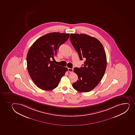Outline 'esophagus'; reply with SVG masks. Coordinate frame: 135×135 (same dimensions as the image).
<instances>
[{"mask_svg": "<svg viewBox=\"0 0 135 135\" xmlns=\"http://www.w3.org/2000/svg\"><path fill=\"white\" fill-rule=\"evenodd\" d=\"M73 70H74L73 69L68 68V71L70 73L73 72Z\"/></svg>", "mask_w": 135, "mask_h": 135, "instance_id": "1", "label": "esophagus"}]
</instances>
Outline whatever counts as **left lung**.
<instances>
[{
	"label": "left lung",
	"instance_id": "8db88e82",
	"mask_svg": "<svg viewBox=\"0 0 135 135\" xmlns=\"http://www.w3.org/2000/svg\"><path fill=\"white\" fill-rule=\"evenodd\" d=\"M70 39L80 59H85L83 66L74 69L78 79L73 84V87L79 92H89L97 86L104 75L107 66L105 52L98 39L86 34L71 33Z\"/></svg>",
	"mask_w": 135,
	"mask_h": 135
}]
</instances>
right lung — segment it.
I'll return each instance as SVG.
<instances>
[{
	"instance_id": "1",
	"label": "right lung",
	"mask_w": 135,
	"mask_h": 135,
	"mask_svg": "<svg viewBox=\"0 0 135 135\" xmlns=\"http://www.w3.org/2000/svg\"><path fill=\"white\" fill-rule=\"evenodd\" d=\"M70 33L53 32L38 38L27 54V68L30 76L38 87L51 90L57 87L68 69L53 63L57 51L70 37Z\"/></svg>"
}]
</instances>
